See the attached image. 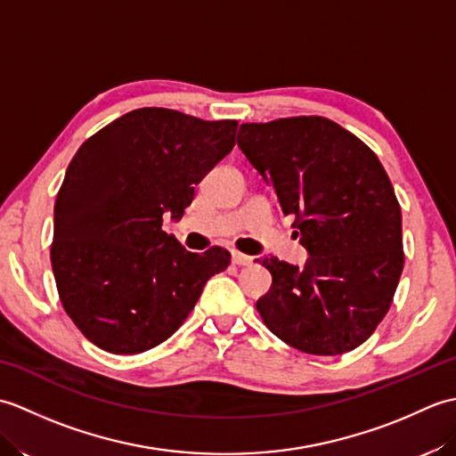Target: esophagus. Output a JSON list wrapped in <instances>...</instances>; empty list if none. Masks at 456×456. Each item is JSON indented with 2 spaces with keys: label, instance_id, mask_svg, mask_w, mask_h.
I'll return each instance as SVG.
<instances>
[{
  "label": "esophagus",
  "instance_id": "esophagus-1",
  "mask_svg": "<svg viewBox=\"0 0 456 456\" xmlns=\"http://www.w3.org/2000/svg\"><path fill=\"white\" fill-rule=\"evenodd\" d=\"M231 260H233V265H237V266L253 265V256H247L243 253H237V250H233V255H231Z\"/></svg>",
  "mask_w": 456,
  "mask_h": 456
}]
</instances>
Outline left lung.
I'll return each instance as SVG.
<instances>
[{
	"label": "left lung",
	"mask_w": 456,
	"mask_h": 456,
	"mask_svg": "<svg viewBox=\"0 0 456 456\" xmlns=\"http://www.w3.org/2000/svg\"><path fill=\"white\" fill-rule=\"evenodd\" d=\"M237 144L284 216H296L309 258L265 256L273 286L256 309L302 353L353 351L388 314L403 270L402 209L376 154L325 118L243 123ZM297 233V231H296Z\"/></svg>",
	"instance_id": "1"
}]
</instances>
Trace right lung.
I'll use <instances>...</instances> for the list:
<instances>
[{"mask_svg":"<svg viewBox=\"0 0 456 456\" xmlns=\"http://www.w3.org/2000/svg\"><path fill=\"white\" fill-rule=\"evenodd\" d=\"M237 121L164 108L125 113L86 141L54 203L51 263L76 327L113 354L160 345L186 322L229 250L190 253L162 229L235 147Z\"/></svg>","mask_w":456,"mask_h":456,"instance_id":"1","label":"right lung"}]
</instances>
